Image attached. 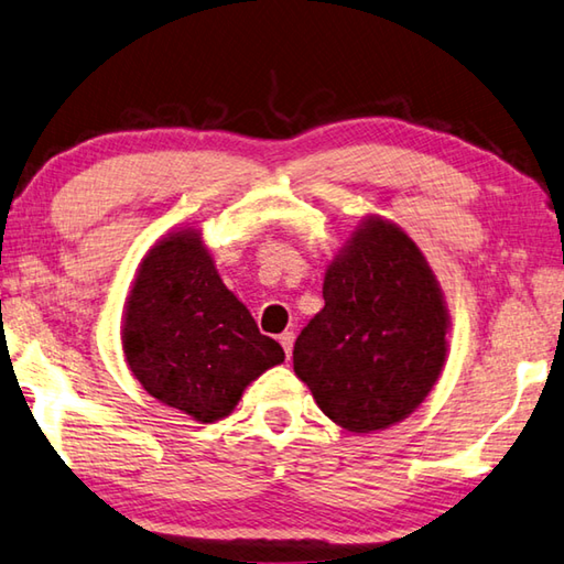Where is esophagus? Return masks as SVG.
<instances>
[{
	"label": "esophagus",
	"mask_w": 564,
	"mask_h": 564,
	"mask_svg": "<svg viewBox=\"0 0 564 564\" xmlns=\"http://www.w3.org/2000/svg\"><path fill=\"white\" fill-rule=\"evenodd\" d=\"M279 341H281V347H283V351H285V357H291L295 335H293V333H283V335H279Z\"/></svg>",
	"instance_id": "1"
}]
</instances>
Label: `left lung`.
<instances>
[{
  "label": "left lung",
  "instance_id": "obj_1",
  "mask_svg": "<svg viewBox=\"0 0 564 564\" xmlns=\"http://www.w3.org/2000/svg\"><path fill=\"white\" fill-rule=\"evenodd\" d=\"M323 297L295 339V377L349 433L401 423L447 357V305L423 251L389 219H361L327 267Z\"/></svg>",
  "mask_w": 564,
  "mask_h": 564
}]
</instances>
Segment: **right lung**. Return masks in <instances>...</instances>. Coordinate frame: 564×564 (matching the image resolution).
Wrapping results in <instances>:
<instances>
[{"instance_id":"obj_1","label":"right lung","mask_w":564,"mask_h":564,"mask_svg":"<svg viewBox=\"0 0 564 564\" xmlns=\"http://www.w3.org/2000/svg\"><path fill=\"white\" fill-rule=\"evenodd\" d=\"M121 345L143 389L197 423L229 415L247 386L285 359L219 279L193 227L171 231L141 259Z\"/></svg>"}]
</instances>
